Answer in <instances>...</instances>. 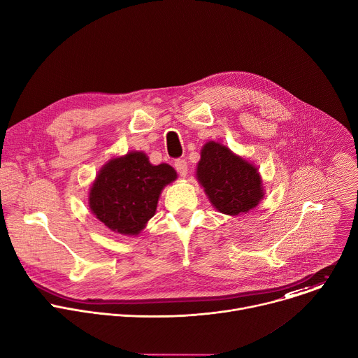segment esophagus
Here are the masks:
<instances>
[{
	"label": "esophagus",
	"instance_id": "1",
	"mask_svg": "<svg viewBox=\"0 0 358 358\" xmlns=\"http://www.w3.org/2000/svg\"><path fill=\"white\" fill-rule=\"evenodd\" d=\"M174 167H176V170L178 171V174H180L181 177H185V176H187V173H188V164H187L185 160H182V159L176 160V162H174Z\"/></svg>",
	"mask_w": 358,
	"mask_h": 358
}]
</instances>
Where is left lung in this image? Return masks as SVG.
<instances>
[{"label":"left lung","mask_w":358,"mask_h":358,"mask_svg":"<svg viewBox=\"0 0 358 358\" xmlns=\"http://www.w3.org/2000/svg\"><path fill=\"white\" fill-rule=\"evenodd\" d=\"M195 176L213 207L227 215L248 214L265 196L258 167L218 141L202 145Z\"/></svg>","instance_id":"left-lung-1"}]
</instances>
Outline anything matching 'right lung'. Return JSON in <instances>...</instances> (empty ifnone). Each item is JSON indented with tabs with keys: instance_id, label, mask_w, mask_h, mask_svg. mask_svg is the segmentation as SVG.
<instances>
[{
	"instance_id": "obj_1",
	"label": "right lung",
	"mask_w": 358,
	"mask_h": 358,
	"mask_svg": "<svg viewBox=\"0 0 358 358\" xmlns=\"http://www.w3.org/2000/svg\"><path fill=\"white\" fill-rule=\"evenodd\" d=\"M176 180L171 166H155L145 152L129 151L100 169L89 189V208L110 231L136 236L155 217L164 187Z\"/></svg>"
}]
</instances>
